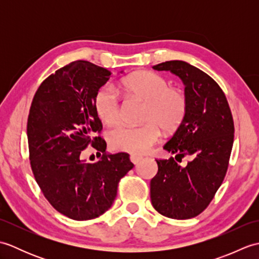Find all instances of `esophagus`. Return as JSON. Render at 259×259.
Masks as SVG:
<instances>
[{
  "instance_id": "esophagus-1",
  "label": "esophagus",
  "mask_w": 259,
  "mask_h": 259,
  "mask_svg": "<svg viewBox=\"0 0 259 259\" xmlns=\"http://www.w3.org/2000/svg\"><path fill=\"white\" fill-rule=\"evenodd\" d=\"M130 160L133 163L137 164L140 160H142V157L141 156H137V155H131L130 156Z\"/></svg>"
}]
</instances>
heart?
Instances as JSON below:
<instances>
[{"label":"heart","instance_id":"obj_1","mask_svg":"<svg viewBox=\"0 0 259 259\" xmlns=\"http://www.w3.org/2000/svg\"><path fill=\"white\" fill-rule=\"evenodd\" d=\"M120 89L130 96L146 101L140 125H119L110 131L109 144L112 149L141 155L155 145L164 133H172L183 122L187 111V100L183 92L169 87L162 75L150 71H138L126 76ZM95 110L102 122L112 125L120 119V103L113 89L103 87L95 99Z\"/></svg>","mask_w":259,"mask_h":259}]
</instances>
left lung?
I'll use <instances>...</instances> for the list:
<instances>
[{
    "label": "left lung",
    "mask_w": 259,
    "mask_h": 259,
    "mask_svg": "<svg viewBox=\"0 0 259 259\" xmlns=\"http://www.w3.org/2000/svg\"><path fill=\"white\" fill-rule=\"evenodd\" d=\"M170 71L185 84L187 111L163 149L171 157L156 160L158 172L150 181V198L158 212L174 219L196 217L211 201L228 168L234 142V121L227 99L216 81L188 62L172 60L153 65Z\"/></svg>",
    "instance_id": "8db88e82"
}]
</instances>
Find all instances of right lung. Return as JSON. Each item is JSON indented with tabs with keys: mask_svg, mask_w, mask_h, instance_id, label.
Listing matches in <instances>:
<instances>
[{
	"mask_svg": "<svg viewBox=\"0 0 259 259\" xmlns=\"http://www.w3.org/2000/svg\"><path fill=\"white\" fill-rule=\"evenodd\" d=\"M111 72L91 62L70 63L42 82L27 119L32 171L54 209L74 221L106 212L117 197L120 179L134 168L125 152L104 155L107 144L95 110L99 89ZM91 143L104 153L87 163L80 153Z\"/></svg>",
	"mask_w": 259,
	"mask_h": 259,
	"instance_id": "right-lung-1",
	"label": "right lung"
}]
</instances>
